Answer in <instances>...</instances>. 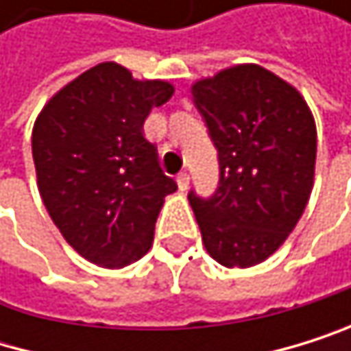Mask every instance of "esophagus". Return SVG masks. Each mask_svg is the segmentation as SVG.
Instances as JSON below:
<instances>
[{"mask_svg": "<svg viewBox=\"0 0 351 351\" xmlns=\"http://www.w3.org/2000/svg\"><path fill=\"white\" fill-rule=\"evenodd\" d=\"M177 185H179L181 191H187V187H189V174L187 172H181L179 174V177H177Z\"/></svg>", "mask_w": 351, "mask_h": 351, "instance_id": "esophagus-1", "label": "esophagus"}]
</instances>
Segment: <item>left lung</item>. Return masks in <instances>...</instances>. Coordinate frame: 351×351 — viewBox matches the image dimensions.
<instances>
[{
  "label": "left lung",
  "instance_id": "left-lung-1",
  "mask_svg": "<svg viewBox=\"0 0 351 351\" xmlns=\"http://www.w3.org/2000/svg\"><path fill=\"white\" fill-rule=\"evenodd\" d=\"M191 97L219 152L213 197L189 193L210 257L252 267L299 223L316 170V122L301 92L259 64L197 80Z\"/></svg>",
  "mask_w": 351,
  "mask_h": 351
}]
</instances>
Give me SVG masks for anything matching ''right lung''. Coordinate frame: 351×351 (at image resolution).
<instances>
[{"label":"right lung","mask_w":351,"mask_h":351,"mask_svg":"<svg viewBox=\"0 0 351 351\" xmlns=\"http://www.w3.org/2000/svg\"><path fill=\"white\" fill-rule=\"evenodd\" d=\"M172 94L170 82L136 80L122 64L101 62L62 86L35 119L39 195L66 244L94 265L119 269L152 248L177 183L143 124Z\"/></svg>","instance_id":"1"}]
</instances>
